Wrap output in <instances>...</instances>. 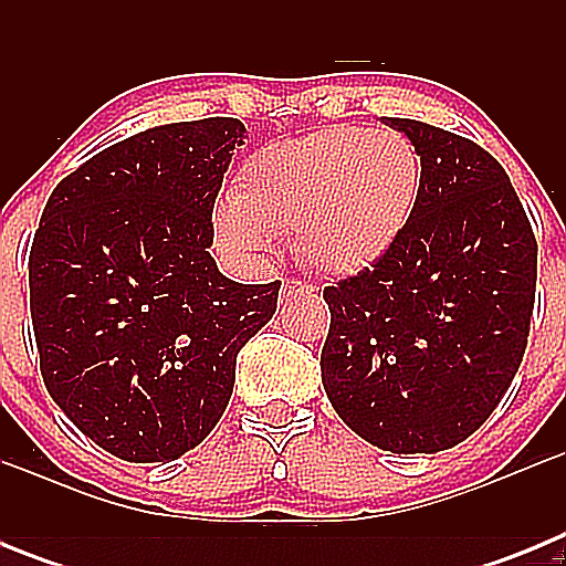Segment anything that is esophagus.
Here are the masks:
<instances>
[{
	"instance_id": "obj_1",
	"label": "esophagus",
	"mask_w": 566,
	"mask_h": 566,
	"mask_svg": "<svg viewBox=\"0 0 566 566\" xmlns=\"http://www.w3.org/2000/svg\"><path fill=\"white\" fill-rule=\"evenodd\" d=\"M289 292H308V286L303 280H286V286H283V294Z\"/></svg>"
}]
</instances>
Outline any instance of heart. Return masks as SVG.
<instances>
[{"mask_svg":"<svg viewBox=\"0 0 566 566\" xmlns=\"http://www.w3.org/2000/svg\"><path fill=\"white\" fill-rule=\"evenodd\" d=\"M422 164L402 133L328 127L249 158L218 209L229 252L260 254L292 238L297 258L328 277H352L391 252L411 223Z\"/></svg>","mask_w":566,"mask_h":566,"instance_id":"b5f03b06","label":"heart"}]
</instances>
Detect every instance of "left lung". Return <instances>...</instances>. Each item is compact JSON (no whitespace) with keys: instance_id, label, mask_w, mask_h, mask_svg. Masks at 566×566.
Instances as JSON below:
<instances>
[{"instance_id":"obj_1","label":"left lung","mask_w":566,"mask_h":566,"mask_svg":"<svg viewBox=\"0 0 566 566\" xmlns=\"http://www.w3.org/2000/svg\"><path fill=\"white\" fill-rule=\"evenodd\" d=\"M422 164L411 223L326 286L323 388L379 451L437 453L496 411L527 348L538 247L502 164L470 138L388 118Z\"/></svg>"}]
</instances>
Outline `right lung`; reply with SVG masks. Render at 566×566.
Wrapping results in <instances>:
<instances>
[{
	"label": "right lung",
	"instance_id": "obj_1",
	"mask_svg": "<svg viewBox=\"0 0 566 566\" xmlns=\"http://www.w3.org/2000/svg\"><path fill=\"white\" fill-rule=\"evenodd\" d=\"M238 118L164 124L59 181L30 247V317L53 402L124 462H172L227 411L238 352L280 283H234L209 254Z\"/></svg>",
	"mask_w": 566,
	"mask_h": 566
}]
</instances>
